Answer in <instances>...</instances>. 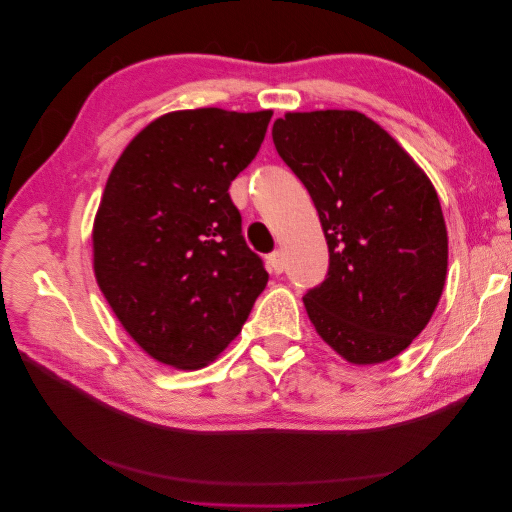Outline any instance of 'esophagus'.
Wrapping results in <instances>:
<instances>
[{"mask_svg":"<svg viewBox=\"0 0 512 512\" xmlns=\"http://www.w3.org/2000/svg\"><path fill=\"white\" fill-rule=\"evenodd\" d=\"M267 262H269V269L273 273H282L286 269V258H284V254L280 250H275L273 254H269Z\"/></svg>","mask_w":512,"mask_h":512,"instance_id":"esophagus-1","label":"esophagus"}]
</instances>
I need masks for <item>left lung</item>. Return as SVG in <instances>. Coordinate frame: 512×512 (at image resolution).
Returning <instances> with one entry per match:
<instances>
[{"label": "left lung", "mask_w": 512, "mask_h": 512, "mask_svg": "<svg viewBox=\"0 0 512 512\" xmlns=\"http://www.w3.org/2000/svg\"><path fill=\"white\" fill-rule=\"evenodd\" d=\"M273 143L312 196L329 245L327 277L303 297L309 320L350 363L393 359L425 329L444 288L436 190L363 113H288L273 123Z\"/></svg>", "instance_id": "obj_1"}]
</instances>
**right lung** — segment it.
Instances as JSON below:
<instances>
[{
  "label": "right lung",
  "instance_id": "obj_1",
  "mask_svg": "<svg viewBox=\"0 0 512 512\" xmlns=\"http://www.w3.org/2000/svg\"><path fill=\"white\" fill-rule=\"evenodd\" d=\"M271 115L168 113L134 136L106 181L96 280L123 329L160 363L213 361L269 282L228 188L256 158Z\"/></svg>",
  "mask_w": 512,
  "mask_h": 512
}]
</instances>
